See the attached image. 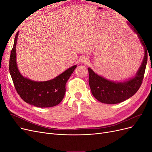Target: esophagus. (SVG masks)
Segmentation results:
<instances>
[{
    "label": "esophagus",
    "mask_w": 152,
    "mask_h": 152,
    "mask_svg": "<svg viewBox=\"0 0 152 152\" xmlns=\"http://www.w3.org/2000/svg\"><path fill=\"white\" fill-rule=\"evenodd\" d=\"M81 61H82V63H87V62L89 61V59L86 58V57H83L81 59Z\"/></svg>",
    "instance_id": "34e87169"
}]
</instances>
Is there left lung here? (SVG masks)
Listing matches in <instances>:
<instances>
[{"mask_svg": "<svg viewBox=\"0 0 152 152\" xmlns=\"http://www.w3.org/2000/svg\"><path fill=\"white\" fill-rule=\"evenodd\" d=\"M131 28L137 34L145 49L142 62L134 77L122 82L108 80L96 74L91 68H88L89 84L91 93L99 102L106 104H117L132 97L138 91L143 79L145 68L148 60L146 45L138 31L128 23Z\"/></svg>", "mask_w": 152, "mask_h": 152, "instance_id": "left-lung-1", "label": "left lung"}]
</instances>
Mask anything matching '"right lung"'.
<instances>
[{"instance_id":"right-lung-1","label":"right lung","mask_w":152,"mask_h":152,"mask_svg":"<svg viewBox=\"0 0 152 152\" xmlns=\"http://www.w3.org/2000/svg\"><path fill=\"white\" fill-rule=\"evenodd\" d=\"M18 34V32L15 36L10 59V72L18 94L24 102L37 107L48 108L58 105L64 98L66 82L77 65L48 81L37 82L24 77L16 65V45Z\"/></svg>"}]
</instances>
